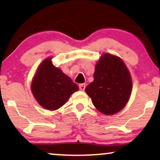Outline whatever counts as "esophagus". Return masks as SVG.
Wrapping results in <instances>:
<instances>
[{
    "label": "esophagus",
    "instance_id": "obj_1",
    "mask_svg": "<svg viewBox=\"0 0 160 160\" xmlns=\"http://www.w3.org/2000/svg\"><path fill=\"white\" fill-rule=\"evenodd\" d=\"M79 89H80V90H82V91H84V89H85V88H86V84H79Z\"/></svg>",
    "mask_w": 160,
    "mask_h": 160
}]
</instances>
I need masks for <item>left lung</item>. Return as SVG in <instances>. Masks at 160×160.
Here are the masks:
<instances>
[{"instance_id":"8db88e82","label":"left lung","mask_w":160,"mask_h":160,"mask_svg":"<svg viewBox=\"0 0 160 160\" xmlns=\"http://www.w3.org/2000/svg\"><path fill=\"white\" fill-rule=\"evenodd\" d=\"M132 85L130 72L122 59L106 53L96 64L94 81L85 90L100 112L112 115L126 106Z\"/></svg>"}]
</instances>
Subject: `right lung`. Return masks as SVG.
<instances>
[{"mask_svg":"<svg viewBox=\"0 0 160 160\" xmlns=\"http://www.w3.org/2000/svg\"><path fill=\"white\" fill-rule=\"evenodd\" d=\"M51 60L47 58L39 65L32 81L31 90L43 108L54 111L62 106L78 87L60 68L54 67Z\"/></svg>","mask_w":160,"mask_h":160,"instance_id":"obj_1","label":"right lung"}]
</instances>
